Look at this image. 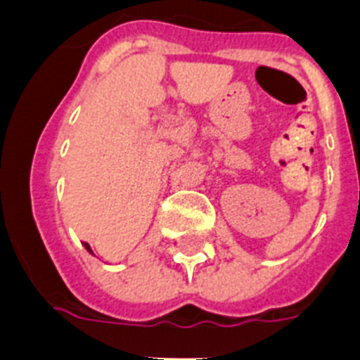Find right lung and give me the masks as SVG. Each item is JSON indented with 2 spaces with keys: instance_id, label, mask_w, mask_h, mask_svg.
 <instances>
[{
  "instance_id": "obj_1",
  "label": "right lung",
  "mask_w": 360,
  "mask_h": 360,
  "mask_svg": "<svg viewBox=\"0 0 360 360\" xmlns=\"http://www.w3.org/2000/svg\"><path fill=\"white\" fill-rule=\"evenodd\" d=\"M84 246H86V248H87V250H89V252H91V246H89V245H87V243H84Z\"/></svg>"
}]
</instances>
